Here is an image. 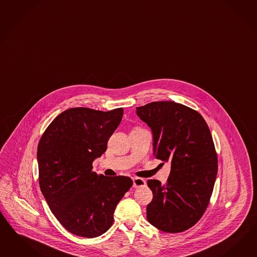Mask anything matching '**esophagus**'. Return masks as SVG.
I'll list each match as a JSON object with an SVG mask.
<instances>
[{"mask_svg":"<svg viewBox=\"0 0 257 257\" xmlns=\"http://www.w3.org/2000/svg\"><path fill=\"white\" fill-rule=\"evenodd\" d=\"M133 182H134V183H133V186L135 188L146 186V181H145V180L141 179V178H138V177L134 178V179H133Z\"/></svg>","mask_w":257,"mask_h":257,"instance_id":"obj_1","label":"esophagus"}]
</instances>
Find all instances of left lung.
<instances>
[{"label": "left lung", "mask_w": 257, "mask_h": 257, "mask_svg": "<svg viewBox=\"0 0 257 257\" xmlns=\"http://www.w3.org/2000/svg\"><path fill=\"white\" fill-rule=\"evenodd\" d=\"M137 114L153 131L154 156L171 164L165 185L147 182L153 194L147 219L164 232H183L200 220L214 187L218 158L209 128L197 111L172 101L139 106Z\"/></svg>", "instance_id": "1"}]
</instances>
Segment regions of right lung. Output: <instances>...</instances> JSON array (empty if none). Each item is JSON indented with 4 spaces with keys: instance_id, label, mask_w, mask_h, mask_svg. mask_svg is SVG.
Returning <instances> with one entry per match:
<instances>
[{
    "instance_id": "right-lung-1",
    "label": "right lung",
    "mask_w": 257,
    "mask_h": 257,
    "mask_svg": "<svg viewBox=\"0 0 257 257\" xmlns=\"http://www.w3.org/2000/svg\"><path fill=\"white\" fill-rule=\"evenodd\" d=\"M123 108L73 107L57 116L37 148L39 185L50 210L70 233L96 237L113 223L114 211L132 187L129 177H105L92 162L106 151Z\"/></svg>"
}]
</instances>
